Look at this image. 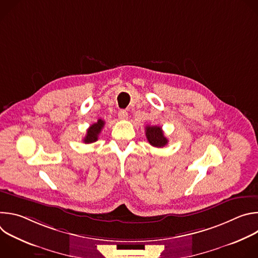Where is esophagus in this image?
Listing matches in <instances>:
<instances>
[{"label": "esophagus", "instance_id": "obj_1", "mask_svg": "<svg viewBox=\"0 0 258 258\" xmlns=\"http://www.w3.org/2000/svg\"><path fill=\"white\" fill-rule=\"evenodd\" d=\"M127 112L125 111V110H120V111L118 112V117H119V119H126L127 118Z\"/></svg>", "mask_w": 258, "mask_h": 258}]
</instances>
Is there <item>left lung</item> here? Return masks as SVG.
<instances>
[{"label":"left lung","instance_id":"1","mask_svg":"<svg viewBox=\"0 0 258 258\" xmlns=\"http://www.w3.org/2000/svg\"><path fill=\"white\" fill-rule=\"evenodd\" d=\"M146 137H147L148 142L153 147H157V148H161V147H164L168 143V140L164 137L163 131L160 126L147 125L146 126Z\"/></svg>","mask_w":258,"mask_h":258}]
</instances>
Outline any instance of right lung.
I'll use <instances>...</instances> for the list:
<instances>
[{
    "mask_svg": "<svg viewBox=\"0 0 258 258\" xmlns=\"http://www.w3.org/2000/svg\"><path fill=\"white\" fill-rule=\"evenodd\" d=\"M104 124H105V121L102 119H98V121L96 123L92 124L87 131V135L84 138V143L91 144V143L96 142L98 140V136L100 135Z\"/></svg>",
    "mask_w": 258,
    "mask_h": 258,
    "instance_id": "obj_1",
    "label": "right lung"
}]
</instances>
